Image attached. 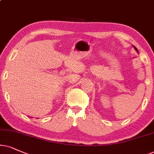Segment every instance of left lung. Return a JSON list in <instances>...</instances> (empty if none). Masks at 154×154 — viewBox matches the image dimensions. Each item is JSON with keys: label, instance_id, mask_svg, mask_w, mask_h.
<instances>
[{"label": "left lung", "instance_id": "1", "mask_svg": "<svg viewBox=\"0 0 154 154\" xmlns=\"http://www.w3.org/2000/svg\"><path fill=\"white\" fill-rule=\"evenodd\" d=\"M134 47V49H135L136 50V51H137V52H138V50H137V48H136V47H134V46H133Z\"/></svg>", "mask_w": 154, "mask_h": 154}]
</instances>
